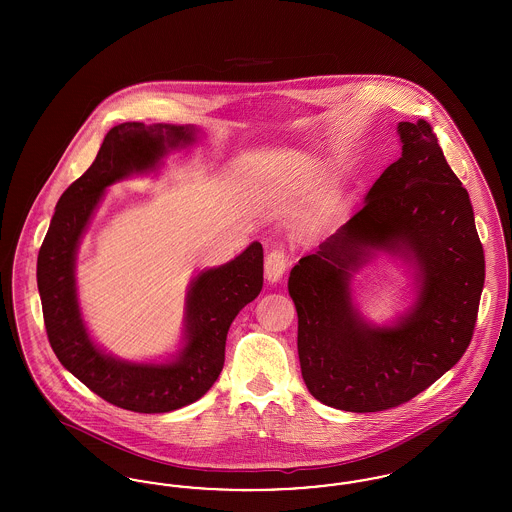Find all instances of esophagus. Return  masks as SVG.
Returning a JSON list of instances; mask_svg holds the SVG:
<instances>
[{"label":"esophagus","instance_id":"1","mask_svg":"<svg viewBox=\"0 0 512 512\" xmlns=\"http://www.w3.org/2000/svg\"><path fill=\"white\" fill-rule=\"evenodd\" d=\"M288 268V257L282 247H274L265 259V276L268 282H278Z\"/></svg>","mask_w":512,"mask_h":512}]
</instances>
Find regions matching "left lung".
I'll use <instances>...</instances> for the list:
<instances>
[{
    "mask_svg": "<svg viewBox=\"0 0 512 512\" xmlns=\"http://www.w3.org/2000/svg\"><path fill=\"white\" fill-rule=\"evenodd\" d=\"M401 157L363 209L292 268L301 374L320 403L378 413L411 401L457 365L472 340L486 261L468 192L426 121L399 122ZM374 250L413 260L421 290L393 327H372L350 301L352 272Z\"/></svg>",
    "mask_w": 512,
    "mask_h": 512,
    "instance_id": "8db88e82",
    "label": "left lung"
}]
</instances>
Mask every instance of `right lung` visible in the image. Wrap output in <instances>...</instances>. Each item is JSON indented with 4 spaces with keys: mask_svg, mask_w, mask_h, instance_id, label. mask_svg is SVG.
<instances>
[{
    "mask_svg": "<svg viewBox=\"0 0 512 512\" xmlns=\"http://www.w3.org/2000/svg\"><path fill=\"white\" fill-rule=\"evenodd\" d=\"M195 142L194 126L122 122L99 147L96 161L57 201L38 253V292L53 353L86 388L134 413H169L203 397L224 366L226 334L263 288V245L253 242L234 261L195 276L186 301L184 347L172 363H128L105 355L80 317L74 259L103 190L130 174L155 171L176 147Z\"/></svg>",
    "mask_w": 512,
    "mask_h": 512,
    "instance_id": "right-lung-1",
    "label": "right lung"
}]
</instances>
